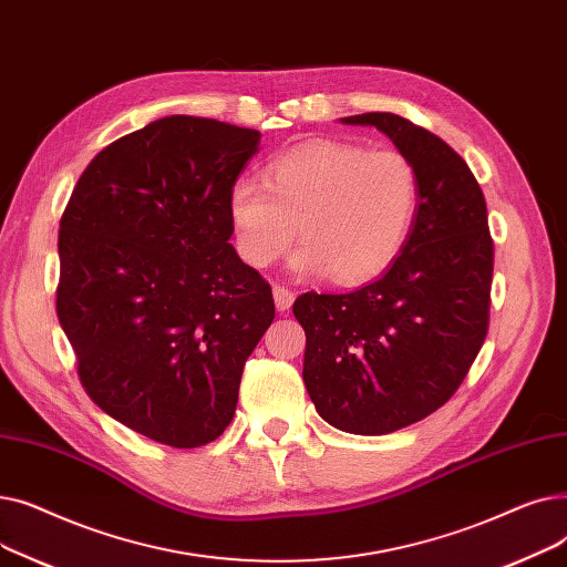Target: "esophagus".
Returning <instances> with one entry per match:
<instances>
[{
    "label": "esophagus",
    "instance_id": "esophagus-1",
    "mask_svg": "<svg viewBox=\"0 0 567 567\" xmlns=\"http://www.w3.org/2000/svg\"><path fill=\"white\" fill-rule=\"evenodd\" d=\"M274 299H276V308H278L280 312H287V310L291 308V303H293L296 296H293L287 287L276 285V287H274Z\"/></svg>",
    "mask_w": 567,
    "mask_h": 567
}]
</instances>
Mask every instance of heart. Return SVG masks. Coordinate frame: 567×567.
I'll return each mask as SVG.
<instances>
[{"instance_id":"heart-1","label":"heart","mask_w":567,"mask_h":567,"mask_svg":"<svg viewBox=\"0 0 567 567\" xmlns=\"http://www.w3.org/2000/svg\"><path fill=\"white\" fill-rule=\"evenodd\" d=\"M419 199V174L400 152L319 142L276 158L264 184L238 178L227 206L238 255L250 266H271L299 231L296 271L353 287L398 259Z\"/></svg>"}]
</instances>
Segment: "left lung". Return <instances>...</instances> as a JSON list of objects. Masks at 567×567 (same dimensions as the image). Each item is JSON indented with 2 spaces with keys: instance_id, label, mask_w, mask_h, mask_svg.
I'll use <instances>...</instances> for the list:
<instances>
[{
  "instance_id": "obj_1",
  "label": "left lung",
  "mask_w": 567,
  "mask_h": 567,
  "mask_svg": "<svg viewBox=\"0 0 567 567\" xmlns=\"http://www.w3.org/2000/svg\"><path fill=\"white\" fill-rule=\"evenodd\" d=\"M385 133L419 174L421 199L402 255L349 293H301L303 381L326 423L379 436L449 402L489 326L494 241L485 195L453 146L393 112L344 116Z\"/></svg>"
}]
</instances>
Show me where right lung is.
Segmentation results:
<instances>
[{
  "mask_svg": "<svg viewBox=\"0 0 567 567\" xmlns=\"http://www.w3.org/2000/svg\"><path fill=\"white\" fill-rule=\"evenodd\" d=\"M259 131L174 114L86 165L59 223L56 317L86 395L197 449L231 423L274 293L229 244V190Z\"/></svg>",
  "mask_w": 567,
  "mask_h": 567,
  "instance_id": "right-lung-1",
  "label": "right lung"
}]
</instances>
